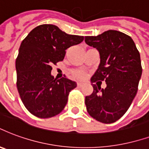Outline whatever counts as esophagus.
Segmentation results:
<instances>
[{"mask_svg":"<svg viewBox=\"0 0 149 149\" xmlns=\"http://www.w3.org/2000/svg\"><path fill=\"white\" fill-rule=\"evenodd\" d=\"M83 84H84L82 83V82H78V83H77L78 87H82V86H83Z\"/></svg>","mask_w":149,"mask_h":149,"instance_id":"34e87169","label":"esophagus"}]
</instances>
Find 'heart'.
Masks as SVG:
<instances>
[{"label":"heart","instance_id":"1","mask_svg":"<svg viewBox=\"0 0 149 149\" xmlns=\"http://www.w3.org/2000/svg\"><path fill=\"white\" fill-rule=\"evenodd\" d=\"M72 76L75 78H79V79H82V78L85 77V72L83 71H74L72 72Z\"/></svg>","mask_w":149,"mask_h":149}]
</instances>
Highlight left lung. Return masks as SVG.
Instances as JSON below:
<instances>
[{
	"mask_svg": "<svg viewBox=\"0 0 149 149\" xmlns=\"http://www.w3.org/2000/svg\"><path fill=\"white\" fill-rule=\"evenodd\" d=\"M84 41L100 53V65L91 82L105 80L107 84L101 88L91 84L93 91L85 97L87 111L99 122L113 123L124 115L136 96L142 74L140 53L130 36L118 31L85 36Z\"/></svg>",
	"mask_w": 149,
	"mask_h": 149,
	"instance_id": "8db88e82",
	"label": "left lung"
}]
</instances>
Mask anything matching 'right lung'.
<instances>
[{"instance_id": "add662e5", "label": "right lung", "mask_w": 149, "mask_h": 149, "mask_svg": "<svg viewBox=\"0 0 149 149\" xmlns=\"http://www.w3.org/2000/svg\"><path fill=\"white\" fill-rule=\"evenodd\" d=\"M84 36L68 35L53 24H42L21 42L16 61L17 89L30 113L40 118L57 115L65 108L75 81L51 75V66L63 61L69 47L83 42Z\"/></svg>"}]
</instances>
